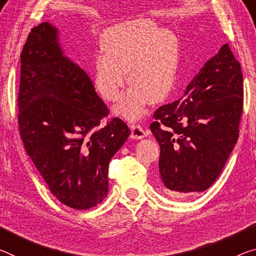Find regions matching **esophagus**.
<instances>
[{"label":"esophagus","instance_id":"1","mask_svg":"<svg viewBox=\"0 0 256 256\" xmlns=\"http://www.w3.org/2000/svg\"><path fill=\"white\" fill-rule=\"evenodd\" d=\"M130 129H132V138L140 140L143 138L144 136L148 135V129H145L143 126H140L138 124H132Z\"/></svg>","mask_w":256,"mask_h":256}]
</instances>
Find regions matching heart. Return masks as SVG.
Segmentation results:
<instances>
[{
    "instance_id": "obj_1",
    "label": "heart",
    "mask_w": 256,
    "mask_h": 256,
    "mask_svg": "<svg viewBox=\"0 0 256 256\" xmlns=\"http://www.w3.org/2000/svg\"><path fill=\"white\" fill-rule=\"evenodd\" d=\"M103 54L92 64L96 92L116 102L128 80L132 87L116 111L129 120L144 114L146 104H159L170 94L180 65L176 35L148 19H135L108 28L100 40Z\"/></svg>"
}]
</instances>
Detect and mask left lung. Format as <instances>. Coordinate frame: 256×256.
<instances>
[{
  "mask_svg": "<svg viewBox=\"0 0 256 256\" xmlns=\"http://www.w3.org/2000/svg\"><path fill=\"white\" fill-rule=\"evenodd\" d=\"M242 73L224 44L188 84L184 96L154 112L164 190L175 198L207 190L221 174L239 136Z\"/></svg>",
  "mask_w": 256,
  "mask_h": 256,
  "instance_id": "obj_1",
  "label": "left lung"
}]
</instances>
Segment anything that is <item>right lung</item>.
Masks as SVG:
<instances>
[{"label": "right lung", "instance_id": "add662e5", "mask_svg": "<svg viewBox=\"0 0 256 256\" xmlns=\"http://www.w3.org/2000/svg\"><path fill=\"white\" fill-rule=\"evenodd\" d=\"M18 128L27 154L52 194L84 210L108 191L110 160L130 135L113 118L88 74L64 56L49 22L30 30L20 54Z\"/></svg>", "mask_w": 256, "mask_h": 256}]
</instances>
